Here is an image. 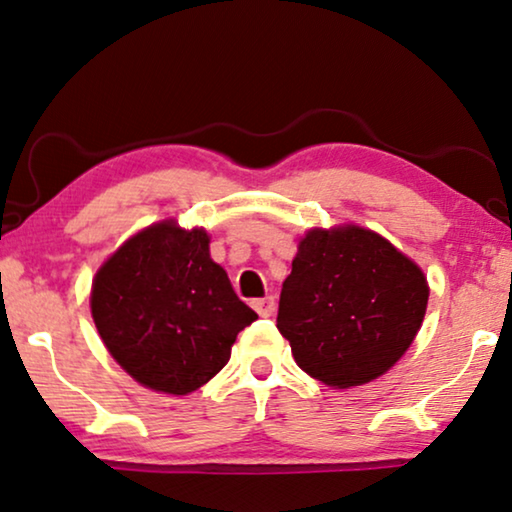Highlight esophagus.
Listing matches in <instances>:
<instances>
[{"instance_id": "esophagus-1", "label": "esophagus", "mask_w": 512, "mask_h": 512, "mask_svg": "<svg viewBox=\"0 0 512 512\" xmlns=\"http://www.w3.org/2000/svg\"><path fill=\"white\" fill-rule=\"evenodd\" d=\"M251 307H254L258 311V316L268 318L274 314V298L272 295H268V298H261V300H254L251 302Z\"/></svg>"}]
</instances>
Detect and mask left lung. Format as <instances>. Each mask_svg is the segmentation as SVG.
Here are the masks:
<instances>
[{
  "label": "left lung",
  "instance_id": "8db88e82",
  "mask_svg": "<svg viewBox=\"0 0 512 512\" xmlns=\"http://www.w3.org/2000/svg\"><path fill=\"white\" fill-rule=\"evenodd\" d=\"M429 298L411 258L367 228H311L281 286L277 328L302 372L351 388L395 365L416 339Z\"/></svg>",
  "mask_w": 512,
  "mask_h": 512
}]
</instances>
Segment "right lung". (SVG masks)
Listing matches in <instances>:
<instances>
[{"instance_id": "obj_1", "label": "right lung", "mask_w": 512, "mask_h": 512, "mask_svg": "<svg viewBox=\"0 0 512 512\" xmlns=\"http://www.w3.org/2000/svg\"><path fill=\"white\" fill-rule=\"evenodd\" d=\"M90 307L117 365L166 395L217 376L238 332L258 318L210 258V235L173 219L143 228L101 265Z\"/></svg>"}]
</instances>
